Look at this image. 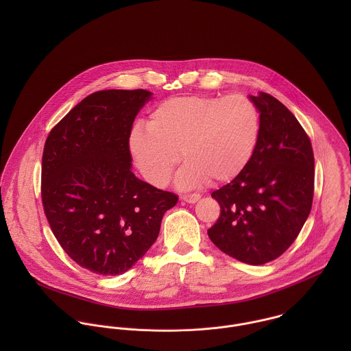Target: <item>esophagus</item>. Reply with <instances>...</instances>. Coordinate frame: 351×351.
I'll list each match as a JSON object with an SVG mask.
<instances>
[{
    "mask_svg": "<svg viewBox=\"0 0 351 351\" xmlns=\"http://www.w3.org/2000/svg\"><path fill=\"white\" fill-rule=\"evenodd\" d=\"M201 196L199 193H191V195H184V196H181V199L184 201H186V202H189V204H195L196 201H199Z\"/></svg>",
    "mask_w": 351,
    "mask_h": 351,
    "instance_id": "obj_1",
    "label": "esophagus"
}]
</instances>
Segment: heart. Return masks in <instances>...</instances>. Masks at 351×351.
<instances>
[{
	"label": "heart",
	"mask_w": 351,
	"mask_h": 351,
	"mask_svg": "<svg viewBox=\"0 0 351 351\" xmlns=\"http://www.w3.org/2000/svg\"><path fill=\"white\" fill-rule=\"evenodd\" d=\"M261 135V114L245 95L227 97L178 96L159 102L147 125L138 123L130 135L131 155L155 186H165L178 162L180 188L191 189L209 178L228 182L250 163Z\"/></svg>",
	"instance_id": "obj_1"
}]
</instances>
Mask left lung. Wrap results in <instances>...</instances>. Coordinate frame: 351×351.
Instances as JSON below:
<instances>
[{
    "label": "left lung",
    "mask_w": 351,
    "mask_h": 351,
    "mask_svg": "<svg viewBox=\"0 0 351 351\" xmlns=\"http://www.w3.org/2000/svg\"><path fill=\"white\" fill-rule=\"evenodd\" d=\"M261 135L247 167L210 196L220 205L209 239L227 255L263 265L289 249L311 212L315 159L295 114L267 93L250 97Z\"/></svg>",
    "instance_id": "obj_1"
}]
</instances>
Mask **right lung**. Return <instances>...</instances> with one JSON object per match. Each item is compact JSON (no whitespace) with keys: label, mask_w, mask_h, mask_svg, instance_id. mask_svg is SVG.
Here are the masks:
<instances>
[{"label":"right lung","mask_w":351,"mask_h":351,"mask_svg":"<svg viewBox=\"0 0 351 351\" xmlns=\"http://www.w3.org/2000/svg\"><path fill=\"white\" fill-rule=\"evenodd\" d=\"M150 97L145 89L92 93L46 139L40 191L52 234L75 263L100 276L130 270L178 201L131 171L132 124Z\"/></svg>","instance_id":"1"}]
</instances>
